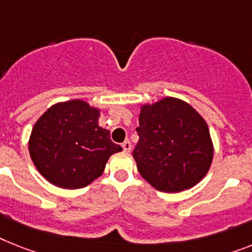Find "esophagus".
I'll list each match as a JSON object with an SVG mask.
<instances>
[{
	"label": "esophagus",
	"mask_w": 252,
	"mask_h": 252,
	"mask_svg": "<svg viewBox=\"0 0 252 252\" xmlns=\"http://www.w3.org/2000/svg\"><path fill=\"white\" fill-rule=\"evenodd\" d=\"M122 149H124L125 153H130V152H131V143H130V141H128V140L124 141V143H122Z\"/></svg>",
	"instance_id": "esophagus-1"
}]
</instances>
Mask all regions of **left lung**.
<instances>
[{
    "instance_id": "left-lung-1",
    "label": "left lung",
    "mask_w": 252,
    "mask_h": 252,
    "mask_svg": "<svg viewBox=\"0 0 252 252\" xmlns=\"http://www.w3.org/2000/svg\"><path fill=\"white\" fill-rule=\"evenodd\" d=\"M139 143L132 152L138 171L157 190L193 188L209 172L214 144L203 117L187 101L166 96L141 104Z\"/></svg>"
}]
</instances>
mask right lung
Instances as JSON below:
<instances>
[{
	"mask_svg": "<svg viewBox=\"0 0 252 252\" xmlns=\"http://www.w3.org/2000/svg\"><path fill=\"white\" fill-rule=\"evenodd\" d=\"M101 109L73 99L54 104L36 121L28 140L33 165L53 186L80 189L101 176L122 148L99 126Z\"/></svg>",
	"mask_w": 252,
	"mask_h": 252,
	"instance_id": "obj_1",
	"label": "right lung"
}]
</instances>
